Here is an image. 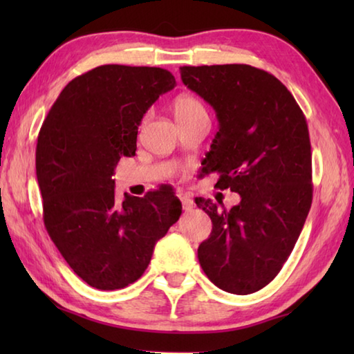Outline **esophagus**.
<instances>
[{
  "label": "esophagus",
  "instance_id": "1",
  "mask_svg": "<svg viewBox=\"0 0 354 354\" xmlns=\"http://www.w3.org/2000/svg\"><path fill=\"white\" fill-rule=\"evenodd\" d=\"M178 196H179V199H181V202H183V208L185 209V212H190V209H193V208H194V202H193V199L187 196V194H184V193H179Z\"/></svg>",
  "mask_w": 354,
  "mask_h": 354
}]
</instances>
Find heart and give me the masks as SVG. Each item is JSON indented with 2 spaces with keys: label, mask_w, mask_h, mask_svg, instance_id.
Returning a JSON list of instances; mask_svg holds the SVG:
<instances>
[{
  "label": "heart",
  "mask_w": 354,
  "mask_h": 354,
  "mask_svg": "<svg viewBox=\"0 0 354 354\" xmlns=\"http://www.w3.org/2000/svg\"><path fill=\"white\" fill-rule=\"evenodd\" d=\"M173 114H175L176 122H187L198 117H208L207 109L198 97L192 94L178 95L173 102Z\"/></svg>",
  "instance_id": "heart-1"
}]
</instances>
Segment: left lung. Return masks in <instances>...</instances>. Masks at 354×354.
I'll list each match as a JSON object with an SVG mask.
<instances>
[{"instance_id":"left-lung-1","label":"left lung","mask_w":354,"mask_h":354,"mask_svg":"<svg viewBox=\"0 0 354 354\" xmlns=\"http://www.w3.org/2000/svg\"><path fill=\"white\" fill-rule=\"evenodd\" d=\"M183 84L216 111L219 131L205 155L207 175L240 194L231 209L201 199L213 223L198 248L217 288L248 295L274 280L312 205V152L301 108L280 80L245 64L181 66Z\"/></svg>"}]
</instances>
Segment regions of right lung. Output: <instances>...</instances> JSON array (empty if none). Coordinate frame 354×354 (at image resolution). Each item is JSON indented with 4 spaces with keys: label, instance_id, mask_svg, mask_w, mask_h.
<instances>
[{
    "label": "right lung",
    "instance_id": "right-lung-1",
    "mask_svg": "<svg viewBox=\"0 0 354 354\" xmlns=\"http://www.w3.org/2000/svg\"><path fill=\"white\" fill-rule=\"evenodd\" d=\"M175 86L167 70L102 65L73 79L42 123L36 176L45 228L74 274L95 289L137 281L183 213L161 189L118 201L112 179L120 158L135 155L142 115Z\"/></svg>",
    "mask_w": 354,
    "mask_h": 354
}]
</instances>
